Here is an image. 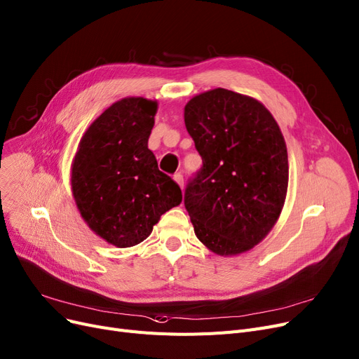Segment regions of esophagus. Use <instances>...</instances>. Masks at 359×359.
Segmentation results:
<instances>
[{
    "mask_svg": "<svg viewBox=\"0 0 359 359\" xmlns=\"http://www.w3.org/2000/svg\"><path fill=\"white\" fill-rule=\"evenodd\" d=\"M174 180H175V182L180 185L181 189H184V177H182L181 172H178V174L174 175Z\"/></svg>",
    "mask_w": 359,
    "mask_h": 359,
    "instance_id": "obj_1",
    "label": "esophagus"
}]
</instances>
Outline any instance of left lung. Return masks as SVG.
Returning a JSON list of instances; mask_svg holds the SVG:
<instances>
[{"instance_id":"left-lung-1","label":"left lung","mask_w":359,"mask_h":359,"mask_svg":"<svg viewBox=\"0 0 359 359\" xmlns=\"http://www.w3.org/2000/svg\"><path fill=\"white\" fill-rule=\"evenodd\" d=\"M184 121L203 161L184 194L197 238L221 256L250 250L277 222L287 194L278 123L257 100L225 88L193 97Z\"/></svg>"}]
</instances>
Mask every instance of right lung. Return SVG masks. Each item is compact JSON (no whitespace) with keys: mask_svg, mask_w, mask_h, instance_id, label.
Masks as SVG:
<instances>
[{"mask_svg":"<svg viewBox=\"0 0 359 359\" xmlns=\"http://www.w3.org/2000/svg\"><path fill=\"white\" fill-rule=\"evenodd\" d=\"M157 103L126 97L90 125L72 163V193L93 231L116 248L146 240L181 203L180 185L157 168L147 142Z\"/></svg>","mask_w":359,"mask_h":359,"instance_id":"right-lung-1","label":"right lung"}]
</instances>
